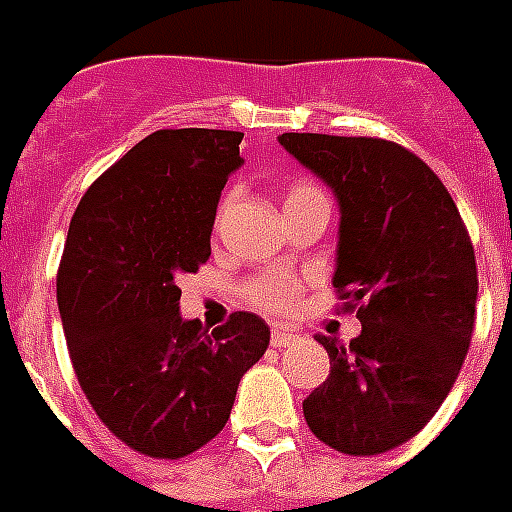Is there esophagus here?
Here are the masks:
<instances>
[{
	"mask_svg": "<svg viewBox=\"0 0 512 512\" xmlns=\"http://www.w3.org/2000/svg\"><path fill=\"white\" fill-rule=\"evenodd\" d=\"M297 342V335H292V332H284V329H273V335H271V345L273 348H289V345H295Z\"/></svg>",
	"mask_w": 512,
	"mask_h": 512,
	"instance_id": "esophagus-1",
	"label": "esophagus"
}]
</instances>
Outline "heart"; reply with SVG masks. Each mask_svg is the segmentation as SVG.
Masks as SVG:
<instances>
[{
  "mask_svg": "<svg viewBox=\"0 0 512 512\" xmlns=\"http://www.w3.org/2000/svg\"><path fill=\"white\" fill-rule=\"evenodd\" d=\"M311 193H319L313 185L308 183H297L289 188L287 201L289 199H300V196H311ZM225 207V201H223ZM220 207V212H223ZM247 297L249 303L263 308V311L271 313H284L289 311L297 300V292H300V281L292 279L289 273H271V276H263V279H255L247 284Z\"/></svg>",
  "mask_w": 512,
  "mask_h": 512,
  "instance_id": "b5f03b06",
  "label": "heart"
}]
</instances>
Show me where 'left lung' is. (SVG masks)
Instances as JSON below:
<instances>
[{
    "label": "left lung",
    "mask_w": 512,
    "mask_h": 512,
    "mask_svg": "<svg viewBox=\"0 0 512 512\" xmlns=\"http://www.w3.org/2000/svg\"><path fill=\"white\" fill-rule=\"evenodd\" d=\"M279 143L340 204L337 295L361 335L329 353L303 401L313 436L366 457L417 436L449 396L476 321V255L460 209L420 156L380 138L284 132Z\"/></svg>",
    "instance_id": "left-lung-1"
}]
</instances>
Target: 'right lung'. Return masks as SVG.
<instances>
[{
	"label": "right lung",
	"mask_w": 512,
	"mask_h": 512,
	"mask_svg": "<svg viewBox=\"0 0 512 512\" xmlns=\"http://www.w3.org/2000/svg\"><path fill=\"white\" fill-rule=\"evenodd\" d=\"M244 132L159 130L79 201L58 268V311L84 396L135 452L177 460L225 428L268 348L260 316L207 332L180 316L183 273L212 255L220 193L244 164Z\"/></svg>",
	"instance_id": "obj_1"
}]
</instances>
